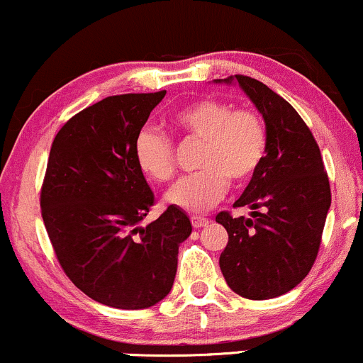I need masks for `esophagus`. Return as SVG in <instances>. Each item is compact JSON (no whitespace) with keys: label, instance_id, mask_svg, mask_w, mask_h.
<instances>
[{"label":"esophagus","instance_id":"esophagus-1","mask_svg":"<svg viewBox=\"0 0 363 363\" xmlns=\"http://www.w3.org/2000/svg\"><path fill=\"white\" fill-rule=\"evenodd\" d=\"M208 222V218L205 217H191V224H193L194 229H201V227H205Z\"/></svg>","mask_w":363,"mask_h":363}]
</instances>
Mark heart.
I'll list each match as a JSON object with an SVG mask.
<instances>
[{
  "label": "heart",
  "mask_w": 363,
  "mask_h": 363,
  "mask_svg": "<svg viewBox=\"0 0 363 363\" xmlns=\"http://www.w3.org/2000/svg\"><path fill=\"white\" fill-rule=\"evenodd\" d=\"M172 125L186 138L203 143L198 158L201 172L179 182L167 201L200 213L224 198L229 182L245 186L255 177L269 150V133L260 113L234 108L217 98H200L172 115ZM139 169L157 182L175 175L174 146L155 129H143L134 143Z\"/></svg>",
  "instance_id": "b5f03b06"
}]
</instances>
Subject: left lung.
<instances>
[{
    "label": "left lung",
    "mask_w": 363,
    "mask_h": 363,
    "mask_svg": "<svg viewBox=\"0 0 363 363\" xmlns=\"http://www.w3.org/2000/svg\"><path fill=\"white\" fill-rule=\"evenodd\" d=\"M215 82H238L269 133L265 160L234 203L248 206L252 217H215L229 234L218 260L229 288L248 300H269L296 288L315 262L330 206L329 179L313 134L284 98L248 75Z\"/></svg>",
    "instance_id": "1"
}]
</instances>
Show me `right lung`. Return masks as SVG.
<instances>
[{"instance_id":"1","label":"right lung","mask_w":363,"mask_h":363,"mask_svg":"<svg viewBox=\"0 0 363 363\" xmlns=\"http://www.w3.org/2000/svg\"><path fill=\"white\" fill-rule=\"evenodd\" d=\"M167 91L108 96L70 118L51 145L41 213L67 277L98 303L122 310L157 305L170 293L189 217L170 205L141 220L155 194L134 143Z\"/></svg>"}]
</instances>
